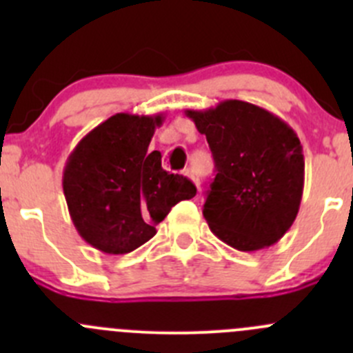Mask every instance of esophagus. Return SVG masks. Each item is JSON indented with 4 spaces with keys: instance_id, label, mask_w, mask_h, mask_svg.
<instances>
[{
    "instance_id": "1",
    "label": "esophagus",
    "mask_w": 353,
    "mask_h": 353,
    "mask_svg": "<svg viewBox=\"0 0 353 353\" xmlns=\"http://www.w3.org/2000/svg\"><path fill=\"white\" fill-rule=\"evenodd\" d=\"M184 176L190 177V179L193 181L194 184H196V188H199V176L196 174V170L193 169V167H188V169H184Z\"/></svg>"
}]
</instances>
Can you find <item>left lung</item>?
Returning <instances> with one entry per match:
<instances>
[{"label":"left lung","mask_w":353,"mask_h":353,"mask_svg":"<svg viewBox=\"0 0 353 353\" xmlns=\"http://www.w3.org/2000/svg\"><path fill=\"white\" fill-rule=\"evenodd\" d=\"M215 160L203 216L212 232L239 251L279 243L290 229L304 190V155L285 121L243 101L186 110Z\"/></svg>","instance_id":"8db88e82"}]
</instances>
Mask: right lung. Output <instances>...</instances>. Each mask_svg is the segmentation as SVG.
I'll use <instances>...</instances> for the list:
<instances>
[{
  "label": "right lung",
  "instance_id": "obj_1",
  "mask_svg": "<svg viewBox=\"0 0 353 353\" xmlns=\"http://www.w3.org/2000/svg\"><path fill=\"white\" fill-rule=\"evenodd\" d=\"M162 121V114H114L68 157L63 191L70 216L99 251H134L155 236L174 205L196 194L188 177L162 169L160 152H148Z\"/></svg>",
  "mask_w": 353,
  "mask_h": 353
}]
</instances>
